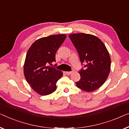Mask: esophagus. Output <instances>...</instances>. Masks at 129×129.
Wrapping results in <instances>:
<instances>
[{"mask_svg": "<svg viewBox=\"0 0 129 129\" xmlns=\"http://www.w3.org/2000/svg\"><path fill=\"white\" fill-rule=\"evenodd\" d=\"M74 71H68V72H66V74H67V75H71V74H73Z\"/></svg>", "mask_w": 129, "mask_h": 129, "instance_id": "1", "label": "esophagus"}]
</instances>
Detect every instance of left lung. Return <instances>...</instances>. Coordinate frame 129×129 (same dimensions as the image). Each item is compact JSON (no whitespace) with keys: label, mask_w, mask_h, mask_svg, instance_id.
<instances>
[{"label":"left lung","mask_w":129,"mask_h":129,"mask_svg":"<svg viewBox=\"0 0 129 129\" xmlns=\"http://www.w3.org/2000/svg\"><path fill=\"white\" fill-rule=\"evenodd\" d=\"M69 37L83 65L76 85L85 91H93L104 83L109 74L111 60L108 51L99 38L91 34H72Z\"/></svg>","instance_id":"left-lung-1"}]
</instances>
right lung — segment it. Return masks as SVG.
I'll list each match as a JSON object with an SVG mask.
<instances>
[{"mask_svg": "<svg viewBox=\"0 0 129 129\" xmlns=\"http://www.w3.org/2000/svg\"><path fill=\"white\" fill-rule=\"evenodd\" d=\"M65 34L49 36L36 40L28 49L24 65L26 81L41 95L52 93L56 83L62 77L61 71L51 67L55 54L66 39Z\"/></svg>", "mask_w": 129, "mask_h": 129, "instance_id": "obj_1", "label": "right lung"}]
</instances>
